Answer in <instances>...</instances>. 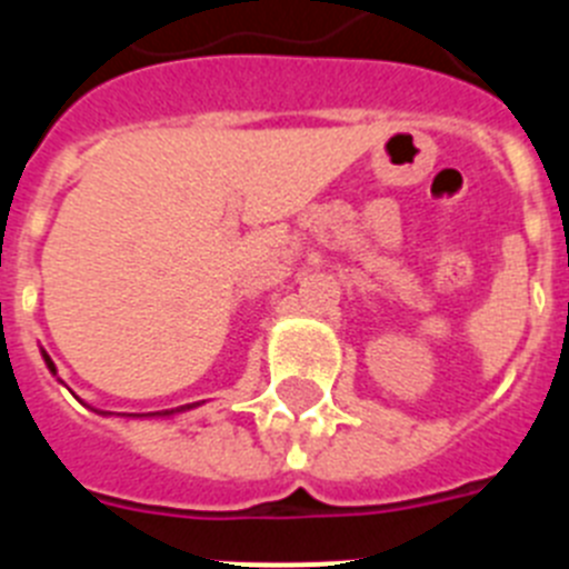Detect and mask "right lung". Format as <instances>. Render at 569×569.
Here are the masks:
<instances>
[{
  "instance_id": "add662e5",
  "label": "right lung",
  "mask_w": 569,
  "mask_h": 569,
  "mask_svg": "<svg viewBox=\"0 0 569 569\" xmlns=\"http://www.w3.org/2000/svg\"><path fill=\"white\" fill-rule=\"evenodd\" d=\"M42 359H44V365H48V370L53 376H57V365H53V359H50L48 353H44L42 350ZM193 407H199V405H184V407H176V410H159V413H142V416H133V419H168V416H176V413H184V410H193ZM99 416H110L108 410H97Z\"/></svg>"
}]
</instances>
